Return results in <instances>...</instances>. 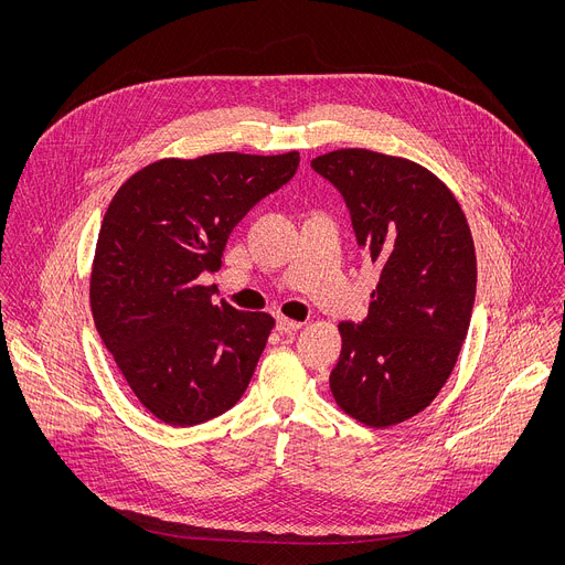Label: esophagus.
<instances>
[{
	"label": "esophagus",
	"instance_id": "1",
	"mask_svg": "<svg viewBox=\"0 0 565 565\" xmlns=\"http://www.w3.org/2000/svg\"><path fill=\"white\" fill-rule=\"evenodd\" d=\"M301 327H303V324H301V321L288 319V317H284V315H279V317H277V331H279V333H284V335L297 333V331H299Z\"/></svg>",
	"mask_w": 565,
	"mask_h": 565
}]
</instances>
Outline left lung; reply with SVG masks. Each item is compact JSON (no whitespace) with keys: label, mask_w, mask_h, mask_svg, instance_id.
<instances>
[{"label":"left lung","mask_w":565,"mask_h":565,"mask_svg":"<svg viewBox=\"0 0 565 565\" xmlns=\"http://www.w3.org/2000/svg\"><path fill=\"white\" fill-rule=\"evenodd\" d=\"M344 196L358 244L380 266L362 321H342L331 391L344 414L382 429L431 405L465 342L476 253L451 190L409 158L335 149L310 160Z\"/></svg>","instance_id":"1"}]
</instances>
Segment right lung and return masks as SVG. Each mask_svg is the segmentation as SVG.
I'll use <instances>...</instances> for the list:
<instances>
[{
  "instance_id": "right-lung-1",
  "label": "right lung",
  "mask_w": 565,
  "mask_h": 565,
  "mask_svg": "<svg viewBox=\"0 0 565 565\" xmlns=\"http://www.w3.org/2000/svg\"><path fill=\"white\" fill-rule=\"evenodd\" d=\"M299 151L160 158L114 194L89 299L96 329L140 405L172 427L234 407L275 319L212 301L199 275L221 268L234 225L288 183Z\"/></svg>"
}]
</instances>
